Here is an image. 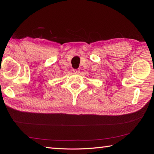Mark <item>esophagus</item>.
<instances>
[{
	"instance_id": "1",
	"label": "esophagus",
	"mask_w": 154,
	"mask_h": 154,
	"mask_svg": "<svg viewBox=\"0 0 154 154\" xmlns=\"http://www.w3.org/2000/svg\"><path fill=\"white\" fill-rule=\"evenodd\" d=\"M73 73L75 74H79L80 73V71L78 70V69H73Z\"/></svg>"
}]
</instances>
